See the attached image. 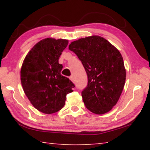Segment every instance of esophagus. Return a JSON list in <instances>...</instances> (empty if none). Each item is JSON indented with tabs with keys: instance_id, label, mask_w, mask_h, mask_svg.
<instances>
[{
	"instance_id": "34e87169",
	"label": "esophagus",
	"mask_w": 150,
	"mask_h": 150,
	"mask_svg": "<svg viewBox=\"0 0 150 150\" xmlns=\"http://www.w3.org/2000/svg\"><path fill=\"white\" fill-rule=\"evenodd\" d=\"M69 79H70V80L71 81H73V82H74V77H73V75H71V76H70L69 77Z\"/></svg>"
}]
</instances>
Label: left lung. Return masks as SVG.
I'll return each instance as SVG.
<instances>
[{"label":"left lung","mask_w":150,"mask_h":150,"mask_svg":"<svg viewBox=\"0 0 150 150\" xmlns=\"http://www.w3.org/2000/svg\"><path fill=\"white\" fill-rule=\"evenodd\" d=\"M69 50L82 62L88 77L82 91L88 110L103 115L116 105L126 81V69L120 52L108 40L92 35L72 42Z\"/></svg>","instance_id":"obj_1"}]
</instances>
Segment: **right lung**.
I'll return each mask as SVG.
<instances>
[{
	"label": "right lung",
	"instance_id": "add662e5",
	"mask_svg": "<svg viewBox=\"0 0 150 150\" xmlns=\"http://www.w3.org/2000/svg\"><path fill=\"white\" fill-rule=\"evenodd\" d=\"M68 40L47 38L37 43L25 57L20 71L22 88L30 103L44 114H53L65 105L75 87L61 74L59 58Z\"/></svg>",
	"mask_w": 150,
	"mask_h": 150
}]
</instances>
